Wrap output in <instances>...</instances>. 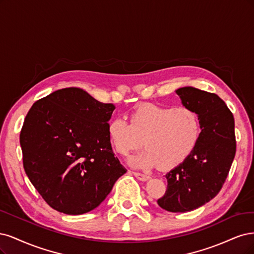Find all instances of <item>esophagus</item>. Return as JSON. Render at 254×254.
Segmentation results:
<instances>
[{"label": "esophagus", "mask_w": 254, "mask_h": 254, "mask_svg": "<svg viewBox=\"0 0 254 254\" xmlns=\"http://www.w3.org/2000/svg\"><path fill=\"white\" fill-rule=\"evenodd\" d=\"M133 175L137 179H139V181H141V182H146V181H149V179H150L149 175H145V174H142V173H138V172H133Z\"/></svg>", "instance_id": "esophagus-1"}]
</instances>
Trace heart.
Returning <instances> with one entry per match:
<instances>
[{
    "label": "heart",
    "instance_id": "1",
    "mask_svg": "<svg viewBox=\"0 0 254 254\" xmlns=\"http://www.w3.org/2000/svg\"><path fill=\"white\" fill-rule=\"evenodd\" d=\"M130 124L121 118L109 122L110 141L120 155L141 146L145 150L129 158L134 168L150 169L159 166L170 170L183 163L197 143L200 127L198 116L188 106L141 104L130 114Z\"/></svg>",
    "mask_w": 254,
    "mask_h": 254
}]
</instances>
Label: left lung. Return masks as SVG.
<instances>
[{"instance_id": "left-lung-1", "label": "left lung", "mask_w": 254, "mask_h": 254, "mask_svg": "<svg viewBox=\"0 0 254 254\" xmlns=\"http://www.w3.org/2000/svg\"><path fill=\"white\" fill-rule=\"evenodd\" d=\"M175 93L184 106L197 114L200 133L190 156L166 174L167 191L157 203L169 212L184 213L218 194L234 159L236 142L233 115L217 95L193 86Z\"/></svg>"}]
</instances>
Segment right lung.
I'll return each mask as SVG.
<instances>
[{"label":"right lung","instance_id":"1","mask_svg":"<svg viewBox=\"0 0 254 254\" xmlns=\"http://www.w3.org/2000/svg\"><path fill=\"white\" fill-rule=\"evenodd\" d=\"M114 110L78 87L59 89L31 106L20 134L23 166L53 209L87 213L127 172L108 134Z\"/></svg>","mask_w":254,"mask_h":254}]
</instances>
